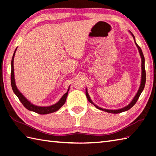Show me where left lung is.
Here are the masks:
<instances>
[{
	"label": "left lung",
	"instance_id": "1",
	"mask_svg": "<svg viewBox=\"0 0 156 156\" xmlns=\"http://www.w3.org/2000/svg\"><path fill=\"white\" fill-rule=\"evenodd\" d=\"M131 35L133 36V37L134 39V41H135V45H136V46L138 48V50H139V52H140V56H141V69H142V72H141V84H140V88H139V90L137 92L136 95L135 96V97L133 98V100H132V101L129 103L127 106H126L125 107H123L122 108H120V109H117V110H109V109H105V108H102L101 107H98L97 105H96L92 101V100L90 99V97H89L88 95V91H87V89H86V95H87V99L88 101L90 102V103H92V105H93L94 106H95L96 108H97L98 109H100V110H102L103 111H105V112H110V113H114V114H117V113H120V112H124V111H128L129 109H130L133 106L135 105V104L136 103V102L137 101L139 97H140V96L141 94V93L142 92V91L144 90V87H145V80H146V74H145V58H144V54H143V52H142L141 51V49L140 48V46H139L137 43L135 42V37L133 34H132V33L130 31Z\"/></svg>",
	"mask_w": 156,
	"mask_h": 156
}]
</instances>
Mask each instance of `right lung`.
<instances>
[{
    "label": "right lung",
    "mask_w": 156,
    "mask_h": 156,
    "mask_svg": "<svg viewBox=\"0 0 156 156\" xmlns=\"http://www.w3.org/2000/svg\"><path fill=\"white\" fill-rule=\"evenodd\" d=\"M17 48L15 49L14 54H13L12 58V60H11V87L14 93L16 95L19 99V101L21 102V103L24 107L28 109L29 111H34L35 112H37L38 114H41V115H45V114H49V113H51V112H54L58 111L59 108H60L63 105H64L66 101V98L68 97V91H69V88L68 89V91L66 93H65L64 95L62 96V97L60 98L57 103H55L54 105H53L51 106H49V107H39V106H36L35 105H33L31 102H29L27 98H26L21 93L17 87H16V84H15V75H14V66H13V61H14V57H15V52Z\"/></svg>",
    "instance_id": "right-lung-1"
}]
</instances>
